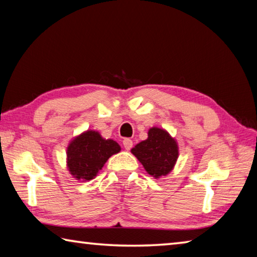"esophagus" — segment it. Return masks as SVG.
I'll return each mask as SVG.
<instances>
[{
  "label": "esophagus",
  "instance_id": "obj_1",
  "mask_svg": "<svg viewBox=\"0 0 257 257\" xmlns=\"http://www.w3.org/2000/svg\"><path fill=\"white\" fill-rule=\"evenodd\" d=\"M123 146L125 148V150H130L133 147V142L132 140H130V139H125L123 141Z\"/></svg>",
  "mask_w": 257,
  "mask_h": 257
}]
</instances>
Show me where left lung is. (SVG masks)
I'll list each match as a JSON object with an SVG mask.
<instances>
[{"label":"left lung","instance_id":"obj_1","mask_svg":"<svg viewBox=\"0 0 257 257\" xmlns=\"http://www.w3.org/2000/svg\"><path fill=\"white\" fill-rule=\"evenodd\" d=\"M132 154L152 177L160 178L172 172L178 159V145L164 128L151 127L148 139L132 148Z\"/></svg>","mask_w":257,"mask_h":257}]
</instances>
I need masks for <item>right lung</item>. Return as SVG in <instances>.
<instances>
[{"label":"right lung","instance_id":"1","mask_svg":"<svg viewBox=\"0 0 257 257\" xmlns=\"http://www.w3.org/2000/svg\"><path fill=\"white\" fill-rule=\"evenodd\" d=\"M120 147L111 139H103L100 133L88 130L70 141L66 149V166L76 181H91L100 172Z\"/></svg>","mask_w":257,"mask_h":257}]
</instances>
